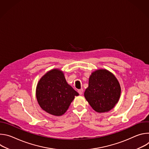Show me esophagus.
I'll use <instances>...</instances> for the list:
<instances>
[{
	"mask_svg": "<svg viewBox=\"0 0 149 149\" xmlns=\"http://www.w3.org/2000/svg\"><path fill=\"white\" fill-rule=\"evenodd\" d=\"M83 91H84V90H83V89H82V88L78 90V93H79L80 95H82V94Z\"/></svg>",
	"mask_w": 149,
	"mask_h": 149,
	"instance_id": "1",
	"label": "esophagus"
}]
</instances>
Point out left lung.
I'll return each mask as SVG.
<instances>
[{
  "label": "left lung",
  "mask_w": 149,
  "mask_h": 149,
  "mask_svg": "<svg viewBox=\"0 0 149 149\" xmlns=\"http://www.w3.org/2000/svg\"><path fill=\"white\" fill-rule=\"evenodd\" d=\"M120 94V85L116 77L108 70L101 69L92 72L84 97L93 110L105 113L114 107Z\"/></svg>",
  "instance_id": "1"
}]
</instances>
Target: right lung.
Returning a JSON list of instances; mask_svg holds the SVG:
<instances>
[{
    "mask_svg": "<svg viewBox=\"0 0 149 149\" xmlns=\"http://www.w3.org/2000/svg\"><path fill=\"white\" fill-rule=\"evenodd\" d=\"M78 95L59 69L47 72L39 81L36 89V99L41 109L56 116L64 114L75 96Z\"/></svg>",
    "mask_w": 149,
    "mask_h": 149,
    "instance_id": "obj_1",
    "label": "right lung"
}]
</instances>
